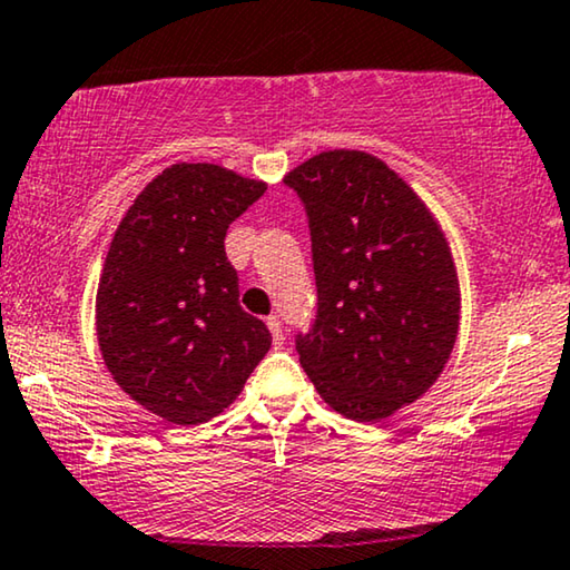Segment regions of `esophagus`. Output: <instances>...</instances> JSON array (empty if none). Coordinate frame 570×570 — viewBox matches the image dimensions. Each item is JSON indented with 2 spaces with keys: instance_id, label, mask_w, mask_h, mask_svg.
Instances as JSON below:
<instances>
[{
  "instance_id": "obj_1",
  "label": "esophagus",
  "mask_w": 570,
  "mask_h": 570,
  "mask_svg": "<svg viewBox=\"0 0 570 570\" xmlns=\"http://www.w3.org/2000/svg\"><path fill=\"white\" fill-rule=\"evenodd\" d=\"M267 326H269V332H272V342H275V347H283V345H285L283 322H279L277 316H269V318H267Z\"/></svg>"
}]
</instances>
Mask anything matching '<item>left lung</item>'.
Here are the masks:
<instances>
[{
	"label": "left lung",
	"mask_w": 570,
	"mask_h": 570,
	"mask_svg": "<svg viewBox=\"0 0 570 570\" xmlns=\"http://www.w3.org/2000/svg\"><path fill=\"white\" fill-rule=\"evenodd\" d=\"M308 215L316 318L295 334L322 400L379 423L441 376L459 334V279L431 209L384 160L330 150L285 176Z\"/></svg>",
	"instance_id": "8db88e82"
}]
</instances>
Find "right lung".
<instances>
[{
    "label": "right lung",
    "instance_id": "obj_1",
    "mask_svg": "<svg viewBox=\"0 0 570 570\" xmlns=\"http://www.w3.org/2000/svg\"><path fill=\"white\" fill-rule=\"evenodd\" d=\"M264 191L213 163H176L114 233L96 298L100 353L116 384L168 423L220 415L272 345L240 308L225 256L230 223Z\"/></svg>",
    "mask_w": 570,
    "mask_h": 570
}]
</instances>
